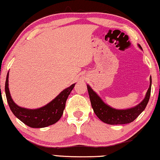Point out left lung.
Returning a JSON list of instances; mask_svg holds the SVG:
<instances>
[{
  "label": "left lung",
  "instance_id": "obj_1",
  "mask_svg": "<svg viewBox=\"0 0 160 160\" xmlns=\"http://www.w3.org/2000/svg\"><path fill=\"white\" fill-rule=\"evenodd\" d=\"M138 46L140 48V49L142 50V48L140 45H138ZM151 87L152 77L150 76L149 87L143 101L135 107L130 109L117 110V109L110 107L104 102L100 97L97 95L96 92H94L93 89L89 87V85H87L89 99L94 113L102 121L110 125L127 124L133 122L147 107L148 102L149 100L150 94H151Z\"/></svg>",
  "mask_w": 160,
  "mask_h": 160
}]
</instances>
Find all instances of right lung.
<instances>
[{
  "label": "right lung",
  "instance_id": "1",
  "mask_svg": "<svg viewBox=\"0 0 160 160\" xmlns=\"http://www.w3.org/2000/svg\"><path fill=\"white\" fill-rule=\"evenodd\" d=\"M75 84L65 89L47 105L38 109H27L18 106L11 98L8 89V73H7L5 92L8 104L13 115L31 128H45L58 121L63 113L66 102Z\"/></svg>",
  "mask_w": 160,
  "mask_h": 160
}]
</instances>
